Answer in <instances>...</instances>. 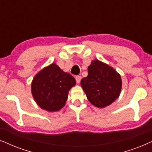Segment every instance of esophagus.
<instances>
[{
  "mask_svg": "<svg viewBox=\"0 0 152 152\" xmlns=\"http://www.w3.org/2000/svg\"><path fill=\"white\" fill-rule=\"evenodd\" d=\"M76 83H80V80H81V76H76Z\"/></svg>",
  "mask_w": 152,
  "mask_h": 152,
  "instance_id": "esophagus-1",
  "label": "esophagus"
}]
</instances>
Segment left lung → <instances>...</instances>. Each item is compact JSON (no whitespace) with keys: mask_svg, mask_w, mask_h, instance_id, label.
<instances>
[{"mask_svg":"<svg viewBox=\"0 0 152 152\" xmlns=\"http://www.w3.org/2000/svg\"><path fill=\"white\" fill-rule=\"evenodd\" d=\"M88 75L80 84L91 104L104 108L118 98L122 89L120 74L108 64L98 60L88 66Z\"/></svg>","mask_w":152,"mask_h":152,"instance_id":"left-lung-1","label":"left lung"}]
</instances>
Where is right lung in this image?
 Here are the masks:
<instances>
[{
    "label": "right lung",
    "mask_w": 152,
    "mask_h": 152,
    "mask_svg": "<svg viewBox=\"0 0 152 152\" xmlns=\"http://www.w3.org/2000/svg\"><path fill=\"white\" fill-rule=\"evenodd\" d=\"M76 80L53 63L36 75L32 80V94L38 106L54 112L61 109L67 100L68 92Z\"/></svg>",
    "instance_id": "add662e5"
}]
</instances>
